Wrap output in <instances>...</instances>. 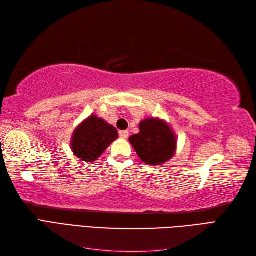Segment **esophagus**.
I'll return each instance as SVG.
<instances>
[{
  "mask_svg": "<svg viewBox=\"0 0 256 256\" xmlns=\"http://www.w3.org/2000/svg\"><path fill=\"white\" fill-rule=\"evenodd\" d=\"M118 134H120V136L122 138H127L128 136H129V132H128L127 130H122V131H120Z\"/></svg>",
  "mask_w": 256,
  "mask_h": 256,
  "instance_id": "obj_1",
  "label": "esophagus"
}]
</instances>
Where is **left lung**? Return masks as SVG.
<instances>
[{"label": "left lung", "instance_id": "left-lung-1", "mask_svg": "<svg viewBox=\"0 0 256 256\" xmlns=\"http://www.w3.org/2000/svg\"><path fill=\"white\" fill-rule=\"evenodd\" d=\"M138 156L146 164L160 166L171 159L176 150V138L168 124L158 118L140 122V132L129 138Z\"/></svg>", "mask_w": 256, "mask_h": 256}]
</instances>
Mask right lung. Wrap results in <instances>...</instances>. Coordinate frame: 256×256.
Returning a JSON list of instances; mask_svg holds the SVG:
<instances>
[{"mask_svg":"<svg viewBox=\"0 0 256 256\" xmlns=\"http://www.w3.org/2000/svg\"><path fill=\"white\" fill-rule=\"evenodd\" d=\"M118 136V130L112 125L92 115L74 130L72 150L76 157L83 161L92 162L99 158Z\"/></svg>","mask_w":256,"mask_h":256,"instance_id":"right-lung-1","label":"right lung"}]
</instances>
